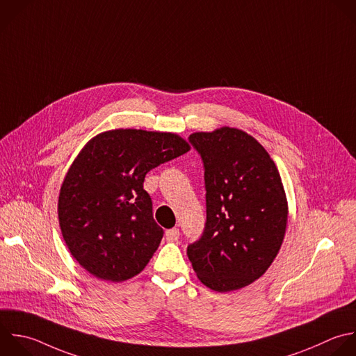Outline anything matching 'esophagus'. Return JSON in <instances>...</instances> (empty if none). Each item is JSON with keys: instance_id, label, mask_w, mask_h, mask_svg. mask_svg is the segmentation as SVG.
Segmentation results:
<instances>
[{"instance_id": "34e87169", "label": "esophagus", "mask_w": 356, "mask_h": 356, "mask_svg": "<svg viewBox=\"0 0 356 356\" xmlns=\"http://www.w3.org/2000/svg\"><path fill=\"white\" fill-rule=\"evenodd\" d=\"M178 238H179V229L178 228H171L165 232V239L168 242H175V241H178Z\"/></svg>"}]
</instances>
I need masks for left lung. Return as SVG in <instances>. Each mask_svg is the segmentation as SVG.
Returning <instances> with one entry per match:
<instances>
[{
    "mask_svg": "<svg viewBox=\"0 0 356 356\" xmlns=\"http://www.w3.org/2000/svg\"><path fill=\"white\" fill-rule=\"evenodd\" d=\"M202 159L206 224L186 254L199 280L217 292L243 288L277 256L286 227V199L274 161L243 131L196 132Z\"/></svg>",
    "mask_w": 356,
    "mask_h": 356,
    "instance_id": "left-lung-1",
    "label": "left lung"
}]
</instances>
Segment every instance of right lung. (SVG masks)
Listing matches in <instances>:
<instances>
[{"label": "right lung", "instance_id": "1", "mask_svg": "<svg viewBox=\"0 0 356 356\" xmlns=\"http://www.w3.org/2000/svg\"><path fill=\"white\" fill-rule=\"evenodd\" d=\"M189 152L175 134L115 129L93 138L71 165L60 192L64 241L97 278L121 282L139 274L164 229L143 189L146 174Z\"/></svg>", "mask_w": 356, "mask_h": 356}]
</instances>
